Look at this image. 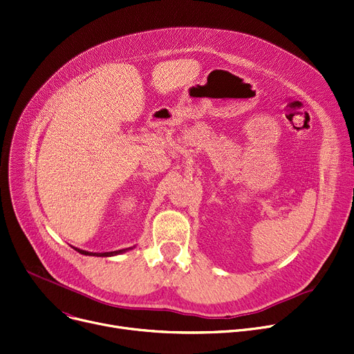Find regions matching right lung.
Returning a JSON list of instances; mask_svg holds the SVG:
<instances>
[{"label":"right lung","mask_w":354,"mask_h":354,"mask_svg":"<svg viewBox=\"0 0 354 354\" xmlns=\"http://www.w3.org/2000/svg\"><path fill=\"white\" fill-rule=\"evenodd\" d=\"M74 248V246H73ZM135 246L132 248H127V249H121V250H113V252H104V253H93V252H88V250H82V249H78V248H74L77 252H80L81 254H85V256H100V257H109V256H116V254H121V253H125L131 249H133Z\"/></svg>","instance_id":"obj_1"}]
</instances>
